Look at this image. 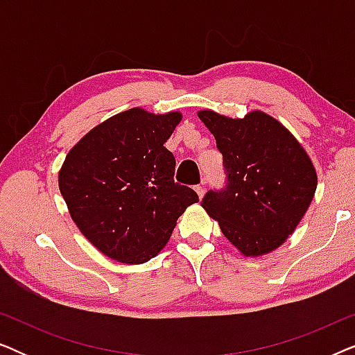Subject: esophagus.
Instances as JSON below:
<instances>
[{"mask_svg":"<svg viewBox=\"0 0 355 355\" xmlns=\"http://www.w3.org/2000/svg\"><path fill=\"white\" fill-rule=\"evenodd\" d=\"M196 192H197L198 198H202L203 196H205V186H203V184H200V186H196Z\"/></svg>","mask_w":355,"mask_h":355,"instance_id":"obj_1","label":"esophagus"}]
</instances>
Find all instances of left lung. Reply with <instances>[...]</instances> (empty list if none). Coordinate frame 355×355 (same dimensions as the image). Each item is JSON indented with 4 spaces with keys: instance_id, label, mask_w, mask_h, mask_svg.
<instances>
[{
    "instance_id": "obj_1",
    "label": "left lung",
    "mask_w": 355,
    "mask_h": 355,
    "mask_svg": "<svg viewBox=\"0 0 355 355\" xmlns=\"http://www.w3.org/2000/svg\"><path fill=\"white\" fill-rule=\"evenodd\" d=\"M198 118L215 135L226 187L210 191L202 207L244 257L281 247L307 213L317 191V171L299 140L273 116L254 110L227 118L213 110Z\"/></svg>"
}]
</instances>
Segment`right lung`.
I'll return each mask as SVG.
<instances>
[{"instance_id": "right-lung-1", "label": "right lung", "mask_w": 355, "mask_h": 355, "mask_svg": "<svg viewBox=\"0 0 355 355\" xmlns=\"http://www.w3.org/2000/svg\"><path fill=\"white\" fill-rule=\"evenodd\" d=\"M182 113L130 108L89 130L58 174L72 221L101 254L139 265L168 244L178 218L198 196L174 182L164 147Z\"/></svg>"}]
</instances>
